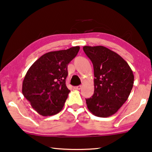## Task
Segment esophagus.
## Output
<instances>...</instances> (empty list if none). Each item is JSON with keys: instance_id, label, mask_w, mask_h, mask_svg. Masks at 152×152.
Here are the masks:
<instances>
[{"instance_id": "34e87169", "label": "esophagus", "mask_w": 152, "mask_h": 152, "mask_svg": "<svg viewBox=\"0 0 152 152\" xmlns=\"http://www.w3.org/2000/svg\"><path fill=\"white\" fill-rule=\"evenodd\" d=\"M74 89H76V90H80V89L82 88V87L80 86V85H79V86H76V87H74Z\"/></svg>"}]
</instances>
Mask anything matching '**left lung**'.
<instances>
[{
  "label": "left lung",
  "mask_w": 152,
  "mask_h": 152,
  "mask_svg": "<svg viewBox=\"0 0 152 152\" xmlns=\"http://www.w3.org/2000/svg\"><path fill=\"white\" fill-rule=\"evenodd\" d=\"M83 51L92 62L94 74V92L86 99L87 108L96 116H112L131 93L133 72L121 56L105 47L84 46Z\"/></svg>",
  "instance_id": "obj_1"
}]
</instances>
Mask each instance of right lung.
Wrapping results in <instances>:
<instances>
[{"label": "right lung", "instance_id": "add662e5", "mask_svg": "<svg viewBox=\"0 0 152 152\" xmlns=\"http://www.w3.org/2000/svg\"><path fill=\"white\" fill-rule=\"evenodd\" d=\"M79 50L80 47L76 46L46 53L29 67L23 80L22 92L39 114L52 116L63 109L70 91L65 84L67 65Z\"/></svg>", "mask_w": 152, "mask_h": 152}]
</instances>
